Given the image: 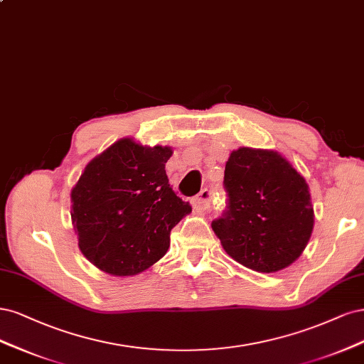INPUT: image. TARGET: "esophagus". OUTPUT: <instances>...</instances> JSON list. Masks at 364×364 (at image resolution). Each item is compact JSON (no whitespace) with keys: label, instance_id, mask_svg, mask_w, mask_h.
Segmentation results:
<instances>
[{"label":"esophagus","instance_id":"esophagus-1","mask_svg":"<svg viewBox=\"0 0 364 364\" xmlns=\"http://www.w3.org/2000/svg\"><path fill=\"white\" fill-rule=\"evenodd\" d=\"M213 201V192L210 189H203L193 198V207L196 210H208Z\"/></svg>","mask_w":364,"mask_h":364}]
</instances>
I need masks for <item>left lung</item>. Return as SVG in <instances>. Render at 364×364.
<instances>
[{"mask_svg":"<svg viewBox=\"0 0 364 364\" xmlns=\"http://www.w3.org/2000/svg\"><path fill=\"white\" fill-rule=\"evenodd\" d=\"M224 213L212 228L230 257L257 272L295 262L313 231L309 186L275 151L239 148L225 165Z\"/></svg>","mask_w":364,"mask_h":364,"instance_id":"left-lung-1","label":"left lung"}]
</instances>
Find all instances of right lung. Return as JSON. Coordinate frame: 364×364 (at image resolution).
Listing matches in <instances>:
<instances>
[{
    "label": "right lung",
    "mask_w": 364,
    "mask_h": 364,
    "mask_svg": "<svg viewBox=\"0 0 364 364\" xmlns=\"http://www.w3.org/2000/svg\"><path fill=\"white\" fill-rule=\"evenodd\" d=\"M169 146L121 139L93 159L71 192L78 246L101 271L127 277L166 254L171 230L189 203L172 191L165 165Z\"/></svg>",
    "instance_id": "right-lung-1"
}]
</instances>
